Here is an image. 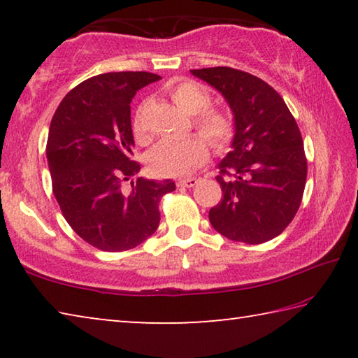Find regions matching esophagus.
Masks as SVG:
<instances>
[{
	"label": "esophagus",
	"mask_w": 358,
	"mask_h": 358,
	"mask_svg": "<svg viewBox=\"0 0 358 358\" xmlns=\"http://www.w3.org/2000/svg\"><path fill=\"white\" fill-rule=\"evenodd\" d=\"M197 178H185V180H178V186L180 187H192V186H196L197 185Z\"/></svg>",
	"instance_id": "1"
}]
</instances>
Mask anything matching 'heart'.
Returning a JSON list of instances; mask_svg holds the SVG:
<instances>
[{
  "label": "heart",
  "mask_w": 358,
  "mask_h": 358,
  "mask_svg": "<svg viewBox=\"0 0 358 358\" xmlns=\"http://www.w3.org/2000/svg\"><path fill=\"white\" fill-rule=\"evenodd\" d=\"M167 93L173 104L187 115H194V126L207 138L216 150L226 148L234 138L235 124L232 115L208 108L211 94L203 85L183 80L172 83ZM134 134L138 141H147L148 132L142 121V112L134 120ZM208 156V147L202 137L189 136L183 141H167L151 150L148 164L156 175L161 177H183V175L197 171Z\"/></svg>",
  "instance_id": "1"
}]
</instances>
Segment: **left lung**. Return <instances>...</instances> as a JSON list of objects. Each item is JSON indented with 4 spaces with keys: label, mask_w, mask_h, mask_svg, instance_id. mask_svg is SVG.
I'll list each match as a JSON object with an SVG mask.
<instances>
[{
    "label": "left lung",
    "mask_w": 358,
    "mask_h": 358,
    "mask_svg": "<svg viewBox=\"0 0 358 358\" xmlns=\"http://www.w3.org/2000/svg\"><path fill=\"white\" fill-rule=\"evenodd\" d=\"M191 74L217 90L234 113L232 150L217 164L222 199L210 210L211 226L229 240L265 243L289 226L301 203L308 166L299 126L281 96L256 76L224 66Z\"/></svg>",
    "instance_id": "obj_1"
}]
</instances>
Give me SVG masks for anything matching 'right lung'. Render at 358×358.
Returning a JSON list of instances; mask_svg holds the SVG:
<instances>
[{"label": "right lung", "instance_id": "add662e5", "mask_svg": "<svg viewBox=\"0 0 358 358\" xmlns=\"http://www.w3.org/2000/svg\"><path fill=\"white\" fill-rule=\"evenodd\" d=\"M151 72H108L77 85L53 115L47 138L52 187L64 220L78 237L108 252L128 251L159 226V201L172 180L137 178L131 161V101L159 80Z\"/></svg>", "mask_w": 358, "mask_h": 358}]
</instances>
